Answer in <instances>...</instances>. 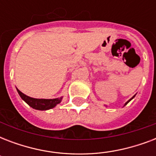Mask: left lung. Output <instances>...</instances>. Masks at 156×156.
<instances>
[{"instance_id": "left-lung-1", "label": "left lung", "mask_w": 156, "mask_h": 156, "mask_svg": "<svg viewBox=\"0 0 156 156\" xmlns=\"http://www.w3.org/2000/svg\"><path fill=\"white\" fill-rule=\"evenodd\" d=\"M135 95H133V97L131 98V99H129V100H128V101H127V102H126V104H125V105H124V106H126V104H128V103H129V101H130V100H133V98H134V96H135Z\"/></svg>"}]
</instances>
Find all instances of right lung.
Here are the masks:
<instances>
[{"label":"right lung","instance_id":"right-lung-1","mask_svg":"<svg viewBox=\"0 0 156 156\" xmlns=\"http://www.w3.org/2000/svg\"><path fill=\"white\" fill-rule=\"evenodd\" d=\"M18 93L20 95V97L25 101L27 104L30 106L32 108L36 109V110H48V109L53 108L54 107H56L58 104L61 102L62 98H56V99H35L31 98L30 96L26 95L23 92H21L20 90L17 89Z\"/></svg>","mask_w":156,"mask_h":156}]
</instances>
